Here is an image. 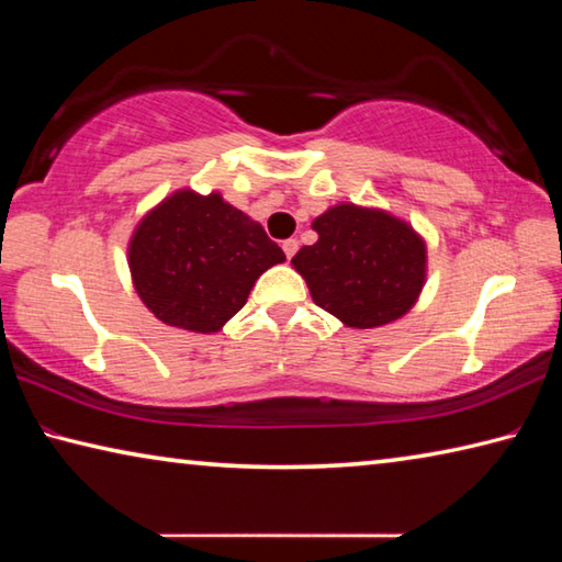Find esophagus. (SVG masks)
Returning a JSON list of instances; mask_svg holds the SVG:
<instances>
[{
	"label": "esophagus",
	"mask_w": 562,
	"mask_h": 562,
	"mask_svg": "<svg viewBox=\"0 0 562 562\" xmlns=\"http://www.w3.org/2000/svg\"><path fill=\"white\" fill-rule=\"evenodd\" d=\"M297 247H300V243L294 240V237H290V240L282 243V250H284V255H288V258H294V252H297Z\"/></svg>",
	"instance_id": "obj_1"
}]
</instances>
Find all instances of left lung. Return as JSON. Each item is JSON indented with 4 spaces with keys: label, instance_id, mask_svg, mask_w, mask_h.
I'll return each mask as SVG.
<instances>
[{
    "label": "left lung",
    "instance_id": "left-lung-1",
    "mask_svg": "<svg viewBox=\"0 0 562 562\" xmlns=\"http://www.w3.org/2000/svg\"><path fill=\"white\" fill-rule=\"evenodd\" d=\"M315 245L292 265L317 307L341 325L374 329L414 307L426 282V243L412 225L379 207L339 203L315 217Z\"/></svg>",
    "mask_w": 562,
    "mask_h": 562
}]
</instances>
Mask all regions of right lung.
<instances>
[{
    "instance_id": "right-lung-1",
    "label": "right lung",
    "mask_w": 562,
    "mask_h": 562,
    "mask_svg": "<svg viewBox=\"0 0 562 562\" xmlns=\"http://www.w3.org/2000/svg\"><path fill=\"white\" fill-rule=\"evenodd\" d=\"M284 252L260 223L223 201L183 188L144 215L128 243L138 297L164 325L223 329L243 310L255 280Z\"/></svg>"
}]
</instances>
